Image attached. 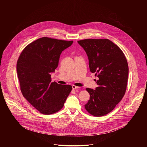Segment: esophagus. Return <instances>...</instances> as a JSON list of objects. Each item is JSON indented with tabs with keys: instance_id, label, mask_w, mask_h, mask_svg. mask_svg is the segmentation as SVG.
Listing matches in <instances>:
<instances>
[{
	"instance_id": "1",
	"label": "esophagus",
	"mask_w": 147,
	"mask_h": 147,
	"mask_svg": "<svg viewBox=\"0 0 147 147\" xmlns=\"http://www.w3.org/2000/svg\"><path fill=\"white\" fill-rule=\"evenodd\" d=\"M80 87H79V86H76V85H72V89H78V88H79Z\"/></svg>"
}]
</instances>
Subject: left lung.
Returning a JSON list of instances; mask_svg holds the SVG:
<instances>
[{"label":"left lung","mask_w":147,"mask_h":147,"mask_svg":"<svg viewBox=\"0 0 147 147\" xmlns=\"http://www.w3.org/2000/svg\"><path fill=\"white\" fill-rule=\"evenodd\" d=\"M85 51L90 71L98 77L96 90L86 88L90 99L86 110L95 117L111 112L126 93L128 65L121 49L108 39H85L78 41Z\"/></svg>","instance_id":"left-lung-1"}]
</instances>
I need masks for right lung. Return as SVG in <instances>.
I'll return each mask as SVG.
<instances>
[{
  "label": "right lung",
  "instance_id": "1",
  "mask_svg": "<svg viewBox=\"0 0 147 147\" xmlns=\"http://www.w3.org/2000/svg\"><path fill=\"white\" fill-rule=\"evenodd\" d=\"M73 43L42 37L28 45L17 62V72L24 97L41 114L61 110L72 89L70 85L51 82L63 50Z\"/></svg>",
  "mask_w": 147,
  "mask_h": 147
}]
</instances>
